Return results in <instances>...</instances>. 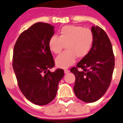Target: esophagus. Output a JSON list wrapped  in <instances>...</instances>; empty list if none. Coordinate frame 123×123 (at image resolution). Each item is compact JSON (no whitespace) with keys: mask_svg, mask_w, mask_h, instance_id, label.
<instances>
[{"mask_svg":"<svg viewBox=\"0 0 123 123\" xmlns=\"http://www.w3.org/2000/svg\"><path fill=\"white\" fill-rule=\"evenodd\" d=\"M69 72H70V71H69V70H68V69H65V70H64V73L65 74H68V73H69Z\"/></svg>","mask_w":123,"mask_h":123,"instance_id":"1","label":"esophagus"}]
</instances>
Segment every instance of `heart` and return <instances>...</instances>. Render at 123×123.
<instances>
[{"label":"heart","instance_id":"heart-1","mask_svg":"<svg viewBox=\"0 0 123 123\" xmlns=\"http://www.w3.org/2000/svg\"><path fill=\"white\" fill-rule=\"evenodd\" d=\"M93 39V32L89 28L68 25L62 28L59 36H51L48 46L53 53L58 54L65 45L66 51L56 58L55 64L58 68L66 69L74 64L76 57L82 59L89 53Z\"/></svg>","mask_w":123,"mask_h":123}]
</instances>
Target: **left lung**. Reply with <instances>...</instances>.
<instances>
[{"mask_svg":"<svg viewBox=\"0 0 123 123\" xmlns=\"http://www.w3.org/2000/svg\"><path fill=\"white\" fill-rule=\"evenodd\" d=\"M91 30L94 36L91 50L76 67L70 69L75 77V94L87 103L97 101L106 93L115 68V56L108 35L98 26H93Z\"/></svg>","mask_w":123,"mask_h":123,"instance_id":"left-lung-1","label":"left lung"}]
</instances>
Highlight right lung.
I'll use <instances>...</instances> for the list:
<instances>
[{"instance_id":"1","label":"right lung","mask_w":123,"mask_h":123,"mask_svg":"<svg viewBox=\"0 0 123 123\" xmlns=\"http://www.w3.org/2000/svg\"><path fill=\"white\" fill-rule=\"evenodd\" d=\"M54 28L49 23H35L21 33L13 49L12 66L19 88L28 100L38 105L53 101L64 74L61 69L49 70L54 66L48 46Z\"/></svg>"}]
</instances>
